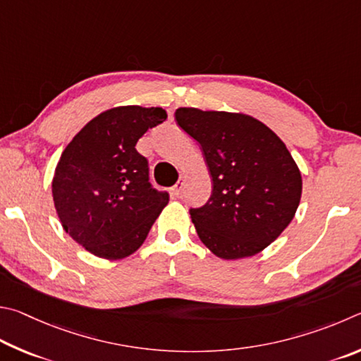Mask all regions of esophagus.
<instances>
[{"mask_svg": "<svg viewBox=\"0 0 361 361\" xmlns=\"http://www.w3.org/2000/svg\"><path fill=\"white\" fill-rule=\"evenodd\" d=\"M184 185H185V177L180 176L179 180H177L176 185L173 187V193L176 195V197H179V195L182 193V190H184Z\"/></svg>", "mask_w": 361, "mask_h": 361, "instance_id": "1", "label": "esophagus"}]
</instances>
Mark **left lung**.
Masks as SVG:
<instances>
[{"instance_id":"left-lung-1","label":"left lung","mask_w":361,"mask_h":361,"mask_svg":"<svg viewBox=\"0 0 361 361\" xmlns=\"http://www.w3.org/2000/svg\"><path fill=\"white\" fill-rule=\"evenodd\" d=\"M174 116L200 142L212 177L209 201L190 209L201 241L224 260L267 249L301 200V173L286 144L247 114L179 107Z\"/></svg>"}]
</instances>
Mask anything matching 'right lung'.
<instances>
[{"mask_svg":"<svg viewBox=\"0 0 361 361\" xmlns=\"http://www.w3.org/2000/svg\"><path fill=\"white\" fill-rule=\"evenodd\" d=\"M161 107L118 106L92 118L66 145L52 180L61 226L90 254L120 260L141 247L169 195L152 188L136 150L166 120Z\"/></svg>","mask_w":361,"mask_h":361,"instance_id":"obj_1","label":"right lung"}]
</instances>
